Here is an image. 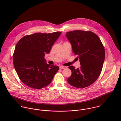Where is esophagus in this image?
<instances>
[{"instance_id":"34e87169","label":"esophagus","mask_w":121,"mask_h":121,"mask_svg":"<svg viewBox=\"0 0 121 121\" xmlns=\"http://www.w3.org/2000/svg\"><path fill=\"white\" fill-rule=\"evenodd\" d=\"M59 68H60V69H64L66 68V67H65V66H60V67H59Z\"/></svg>"}]
</instances>
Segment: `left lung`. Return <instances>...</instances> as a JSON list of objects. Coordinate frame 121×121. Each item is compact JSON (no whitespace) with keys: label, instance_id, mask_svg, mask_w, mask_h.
I'll list each match as a JSON object with an SVG mask.
<instances>
[{"label":"left lung","instance_id":"1","mask_svg":"<svg viewBox=\"0 0 121 121\" xmlns=\"http://www.w3.org/2000/svg\"><path fill=\"white\" fill-rule=\"evenodd\" d=\"M66 37L81 65L77 69L73 66L69 67L72 74L67 81L78 88L88 87L97 80L101 72L105 59L104 45L99 38L90 31H69Z\"/></svg>","mask_w":121,"mask_h":121}]
</instances>
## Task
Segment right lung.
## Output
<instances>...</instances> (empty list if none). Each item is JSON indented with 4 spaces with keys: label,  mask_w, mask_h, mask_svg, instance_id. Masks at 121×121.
<instances>
[{
    "label": "right lung",
    "mask_w": 121,
    "mask_h": 121,
    "mask_svg": "<svg viewBox=\"0 0 121 121\" xmlns=\"http://www.w3.org/2000/svg\"><path fill=\"white\" fill-rule=\"evenodd\" d=\"M61 33H35L24 36L17 43L14 66L20 79L27 86L40 89L52 82L59 67L47 64L44 56Z\"/></svg>",
    "instance_id": "1"
}]
</instances>
